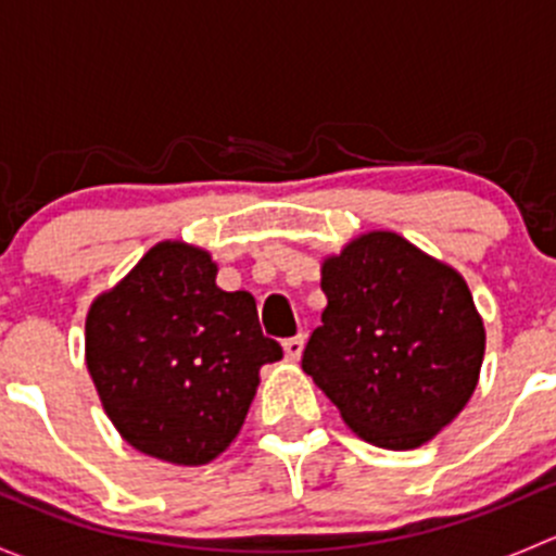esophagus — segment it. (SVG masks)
<instances>
[{
	"label": "esophagus",
	"mask_w": 556,
	"mask_h": 556,
	"mask_svg": "<svg viewBox=\"0 0 556 556\" xmlns=\"http://www.w3.org/2000/svg\"><path fill=\"white\" fill-rule=\"evenodd\" d=\"M285 357H288L290 363L301 361V352H304V336H293V339L285 341Z\"/></svg>",
	"instance_id": "obj_1"
}]
</instances>
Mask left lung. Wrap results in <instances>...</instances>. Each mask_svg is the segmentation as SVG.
Segmentation results:
<instances>
[{
    "label": "left lung",
    "mask_w": 556,
    "mask_h": 556,
    "mask_svg": "<svg viewBox=\"0 0 556 556\" xmlns=\"http://www.w3.org/2000/svg\"><path fill=\"white\" fill-rule=\"evenodd\" d=\"M319 274L328 306L304 371L368 444L433 441L470 401L484 361V319L463 274L395 231L361 233Z\"/></svg>",
    "instance_id": "8db88e82"
}]
</instances>
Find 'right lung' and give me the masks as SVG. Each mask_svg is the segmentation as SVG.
Wrapping results in <instances>:
<instances>
[{"instance_id":"add662e5","label":"right lung","mask_w":556,"mask_h":556,"mask_svg":"<svg viewBox=\"0 0 556 556\" xmlns=\"http://www.w3.org/2000/svg\"><path fill=\"white\" fill-rule=\"evenodd\" d=\"M215 279L210 252L166 239L86 317V366L110 422L137 452L188 468L231 446L261 368L282 357L255 299Z\"/></svg>"}]
</instances>
